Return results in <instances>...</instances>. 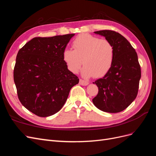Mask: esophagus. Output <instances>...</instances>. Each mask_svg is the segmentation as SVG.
<instances>
[{
	"instance_id": "34e87169",
	"label": "esophagus",
	"mask_w": 156,
	"mask_h": 156,
	"mask_svg": "<svg viewBox=\"0 0 156 156\" xmlns=\"http://www.w3.org/2000/svg\"><path fill=\"white\" fill-rule=\"evenodd\" d=\"M79 84H81V85H83V86H86L88 84V82L87 81H84V80H83V79H79Z\"/></svg>"
}]
</instances>
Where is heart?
Segmentation results:
<instances>
[{
	"instance_id": "b5f03b06",
	"label": "heart",
	"mask_w": 156,
	"mask_h": 156,
	"mask_svg": "<svg viewBox=\"0 0 156 156\" xmlns=\"http://www.w3.org/2000/svg\"><path fill=\"white\" fill-rule=\"evenodd\" d=\"M72 49H66L63 59L71 72L76 73L83 62L84 77H100L111 68L115 59V48L105 39L88 34L77 36L72 42Z\"/></svg>"
}]
</instances>
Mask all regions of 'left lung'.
<instances>
[{
  "instance_id": "left-lung-1",
  "label": "left lung",
  "mask_w": 156,
  "mask_h": 156,
  "mask_svg": "<svg viewBox=\"0 0 156 156\" xmlns=\"http://www.w3.org/2000/svg\"><path fill=\"white\" fill-rule=\"evenodd\" d=\"M94 33L103 36L112 44L115 59L104 77L93 83L98 87V94L92 102L101 111L119 112L126 109L137 96L141 77L137 54L119 32L103 30Z\"/></svg>"
}]
</instances>
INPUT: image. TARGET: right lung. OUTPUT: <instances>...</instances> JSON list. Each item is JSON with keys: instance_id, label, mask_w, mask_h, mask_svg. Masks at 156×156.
Returning a JSON list of instances; mask_svg holds the SVG:
<instances>
[{"instance_id": "1", "label": "right lung", "mask_w": 156, "mask_h": 156, "mask_svg": "<svg viewBox=\"0 0 156 156\" xmlns=\"http://www.w3.org/2000/svg\"><path fill=\"white\" fill-rule=\"evenodd\" d=\"M73 36L34 37L18 51L13 69L17 96L21 104L37 116L47 117L58 112L71 88L79 83L63 59Z\"/></svg>"}]
</instances>
